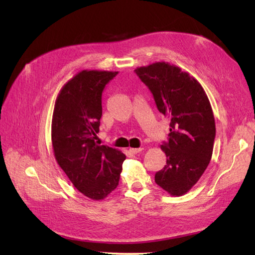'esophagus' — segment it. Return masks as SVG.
Wrapping results in <instances>:
<instances>
[{
    "label": "esophagus",
    "instance_id": "esophagus-1",
    "mask_svg": "<svg viewBox=\"0 0 255 255\" xmlns=\"http://www.w3.org/2000/svg\"><path fill=\"white\" fill-rule=\"evenodd\" d=\"M142 150H143V148H130V149H129V151H130V152L133 153V154L140 153Z\"/></svg>",
    "mask_w": 255,
    "mask_h": 255
}]
</instances>
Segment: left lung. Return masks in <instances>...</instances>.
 I'll list each match as a JSON object with an SVG mask.
<instances>
[{
  "instance_id": "8db88e82",
  "label": "left lung",
  "mask_w": 255,
  "mask_h": 255,
  "mask_svg": "<svg viewBox=\"0 0 255 255\" xmlns=\"http://www.w3.org/2000/svg\"><path fill=\"white\" fill-rule=\"evenodd\" d=\"M134 72L148 86L161 114L171 119L166 164L154 181L172 196H182L198 182L213 155L214 113L198 81L169 62H154Z\"/></svg>"
}]
</instances>
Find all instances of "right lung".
<instances>
[{
  "mask_svg": "<svg viewBox=\"0 0 255 255\" xmlns=\"http://www.w3.org/2000/svg\"><path fill=\"white\" fill-rule=\"evenodd\" d=\"M118 72L83 70L59 92L51 123L53 154L74 187L102 200L118 186L122 151L95 141L102 117V93Z\"/></svg>",
  "mask_w": 255,
  "mask_h": 255,
  "instance_id": "add662e5",
  "label": "right lung"
}]
</instances>
